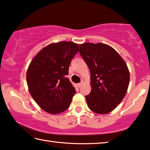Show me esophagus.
Masks as SVG:
<instances>
[{
	"label": "esophagus",
	"mask_w": 150,
	"mask_h": 150,
	"mask_svg": "<svg viewBox=\"0 0 150 150\" xmlns=\"http://www.w3.org/2000/svg\"><path fill=\"white\" fill-rule=\"evenodd\" d=\"M82 84H83V82H80V83H78V84H77V86L78 87H80Z\"/></svg>",
	"instance_id": "1"
}]
</instances>
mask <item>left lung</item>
I'll list each match as a JSON object with an SVG mask.
<instances>
[{
    "mask_svg": "<svg viewBox=\"0 0 150 150\" xmlns=\"http://www.w3.org/2000/svg\"><path fill=\"white\" fill-rule=\"evenodd\" d=\"M79 52L91 71L88 107L98 114L113 110L125 97L129 84L127 66L116 50L103 43L79 44Z\"/></svg>",
    "mask_w": 150,
    "mask_h": 150,
    "instance_id": "obj_1",
    "label": "left lung"
}]
</instances>
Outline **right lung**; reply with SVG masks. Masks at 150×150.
Returning a JSON list of instances; mask_svg holds the SVG:
<instances>
[{
    "label": "right lung",
    "mask_w": 150,
    "mask_h": 150,
    "mask_svg": "<svg viewBox=\"0 0 150 150\" xmlns=\"http://www.w3.org/2000/svg\"><path fill=\"white\" fill-rule=\"evenodd\" d=\"M78 50V45L72 41L50 43L29 64L26 74L29 93L46 112L59 114L70 107L76 91L66 76Z\"/></svg>",
    "instance_id": "1"
}]
</instances>
